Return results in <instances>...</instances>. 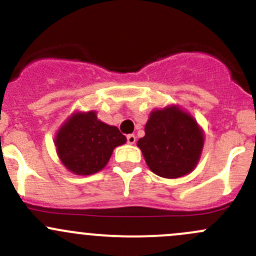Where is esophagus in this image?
Instances as JSON below:
<instances>
[{
	"label": "esophagus",
	"mask_w": 256,
	"mask_h": 256,
	"mask_svg": "<svg viewBox=\"0 0 256 256\" xmlns=\"http://www.w3.org/2000/svg\"><path fill=\"white\" fill-rule=\"evenodd\" d=\"M136 136H134V134H128V136H127L128 144H134V143H136Z\"/></svg>",
	"instance_id": "esophagus-1"
}]
</instances>
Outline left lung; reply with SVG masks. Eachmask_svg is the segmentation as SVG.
<instances>
[{
  "instance_id": "1",
  "label": "left lung",
  "mask_w": 256,
  "mask_h": 256,
  "mask_svg": "<svg viewBox=\"0 0 256 256\" xmlns=\"http://www.w3.org/2000/svg\"><path fill=\"white\" fill-rule=\"evenodd\" d=\"M144 132L136 146L154 174L176 179L196 169L203 152L204 130L190 113L174 104L153 110Z\"/></svg>"
}]
</instances>
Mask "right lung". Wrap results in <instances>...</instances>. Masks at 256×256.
Listing matches in <instances>:
<instances>
[{
    "mask_svg": "<svg viewBox=\"0 0 256 256\" xmlns=\"http://www.w3.org/2000/svg\"><path fill=\"white\" fill-rule=\"evenodd\" d=\"M127 138L114 126L97 118L96 110L74 112L63 122L54 138L57 156L63 166L77 176L102 170L116 146Z\"/></svg>",
    "mask_w": 256,
    "mask_h": 256,
    "instance_id": "1",
    "label": "right lung"
}]
</instances>
